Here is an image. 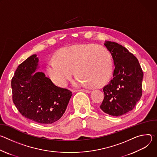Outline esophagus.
<instances>
[{"label": "esophagus", "mask_w": 157, "mask_h": 157, "mask_svg": "<svg viewBox=\"0 0 157 157\" xmlns=\"http://www.w3.org/2000/svg\"><path fill=\"white\" fill-rule=\"evenodd\" d=\"M81 91L86 93H90L91 92V90H90V89H89H89H81Z\"/></svg>", "instance_id": "34e87169"}]
</instances>
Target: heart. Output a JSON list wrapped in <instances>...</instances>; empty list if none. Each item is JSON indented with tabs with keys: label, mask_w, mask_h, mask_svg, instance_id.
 Masks as SVG:
<instances>
[{
	"label": "heart",
	"mask_w": 157,
	"mask_h": 157,
	"mask_svg": "<svg viewBox=\"0 0 157 157\" xmlns=\"http://www.w3.org/2000/svg\"><path fill=\"white\" fill-rule=\"evenodd\" d=\"M76 70L73 81L76 87L96 83L101 84L110 76L112 60L108 50L94 44H76L59 51L55 58L47 64L46 72L50 79L60 87H65Z\"/></svg>",
	"instance_id": "b5f03b06"
}]
</instances>
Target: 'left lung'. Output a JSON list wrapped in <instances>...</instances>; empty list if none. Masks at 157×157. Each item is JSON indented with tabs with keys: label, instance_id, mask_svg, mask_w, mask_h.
Segmentation results:
<instances>
[{
	"label": "left lung",
	"instance_id": "obj_1",
	"mask_svg": "<svg viewBox=\"0 0 157 157\" xmlns=\"http://www.w3.org/2000/svg\"><path fill=\"white\" fill-rule=\"evenodd\" d=\"M104 46L113 57V78L104 87V100L100 105L104 113L124 115L135 107L142 94L144 73L137 58L116 42L105 41Z\"/></svg>",
	"mask_w": 157,
	"mask_h": 157
}]
</instances>
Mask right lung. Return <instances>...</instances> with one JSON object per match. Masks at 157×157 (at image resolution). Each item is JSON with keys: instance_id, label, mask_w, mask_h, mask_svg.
Instances as JSON below:
<instances>
[{"instance_id": "obj_1", "label": "right lung", "mask_w": 157, "mask_h": 157, "mask_svg": "<svg viewBox=\"0 0 157 157\" xmlns=\"http://www.w3.org/2000/svg\"><path fill=\"white\" fill-rule=\"evenodd\" d=\"M32 55L17 68L11 82L14 104L25 117L42 124H51L63 115L72 93L55 86L40 68Z\"/></svg>"}]
</instances>
